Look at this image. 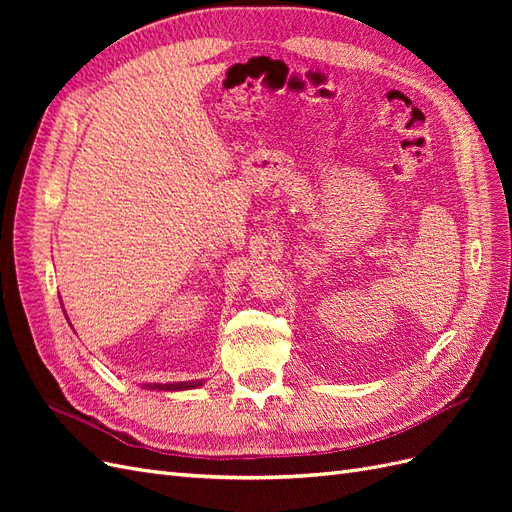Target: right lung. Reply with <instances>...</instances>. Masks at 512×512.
<instances>
[{
  "instance_id": "obj_1",
  "label": "right lung",
  "mask_w": 512,
  "mask_h": 512,
  "mask_svg": "<svg viewBox=\"0 0 512 512\" xmlns=\"http://www.w3.org/2000/svg\"><path fill=\"white\" fill-rule=\"evenodd\" d=\"M205 380H185V382H145L143 389L149 391H188V389H198V386H203Z\"/></svg>"
}]
</instances>
